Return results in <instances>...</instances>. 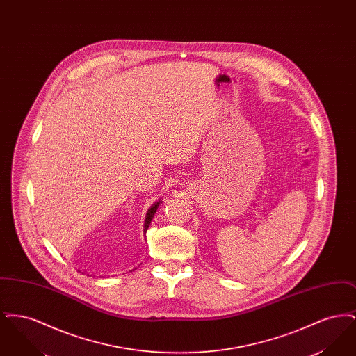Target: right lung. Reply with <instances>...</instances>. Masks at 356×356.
Instances as JSON below:
<instances>
[{
  "label": "right lung",
  "mask_w": 356,
  "mask_h": 356,
  "mask_svg": "<svg viewBox=\"0 0 356 356\" xmlns=\"http://www.w3.org/2000/svg\"><path fill=\"white\" fill-rule=\"evenodd\" d=\"M161 203H163V202H161V199H160L157 203L152 204L151 208L148 209L147 216H145V221H144V232H147V229H148V227H149V224H151V221H152L153 216H154V213H156L159 205ZM134 271H135V270H134Z\"/></svg>",
  "instance_id": "add662e5"
}]
</instances>
